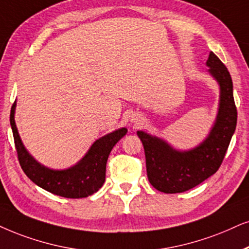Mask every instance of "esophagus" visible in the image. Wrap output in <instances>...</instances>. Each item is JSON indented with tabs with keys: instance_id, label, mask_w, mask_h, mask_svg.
I'll return each mask as SVG.
<instances>
[{
	"instance_id": "obj_1",
	"label": "esophagus",
	"mask_w": 249,
	"mask_h": 249,
	"mask_svg": "<svg viewBox=\"0 0 249 249\" xmlns=\"http://www.w3.org/2000/svg\"><path fill=\"white\" fill-rule=\"evenodd\" d=\"M133 121H134V122H140L141 119H140V117H135V118L133 119Z\"/></svg>"
}]
</instances>
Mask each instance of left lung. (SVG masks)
Segmentation results:
<instances>
[{
  "mask_svg": "<svg viewBox=\"0 0 249 249\" xmlns=\"http://www.w3.org/2000/svg\"><path fill=\"white\" fill-rule=\"evenodd\" d=\"M207 65L221 87L216 123L206 140L188 152H178L165 141L138 131L146 156L147 177L163 193H181L216 174L237 126V107L231 75L221 59L210 52Z\"/></svg>",
  "mask_w": 249,
  "mask_h": 249,
  "instance_id": "left-lung-1",
  "label": "left lung"
}]
</instances>
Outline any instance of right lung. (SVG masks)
Returning <instances> with one entry per match:
<instances>
[{"label":"right lung","mask_w":249,"mask_h":249,"mask_svg":"<svg viewBox=\"0 0 249 249\" xmlns=\"http://www.w3.org/2000/svg\"><path fill=\"white\" fill-rule=\"evenodd\" d=\"M16 101L11 107L10 125L14 134L18 161L25 175L34 184L50 193L69 199H80L92 195L102 187L106 180V165L109 154L127 130L125 127L96 140L81 161L67 170H50L33 159L21 142L15 124Z\"/></svg>","instance_id":"1"}]
</instances>
